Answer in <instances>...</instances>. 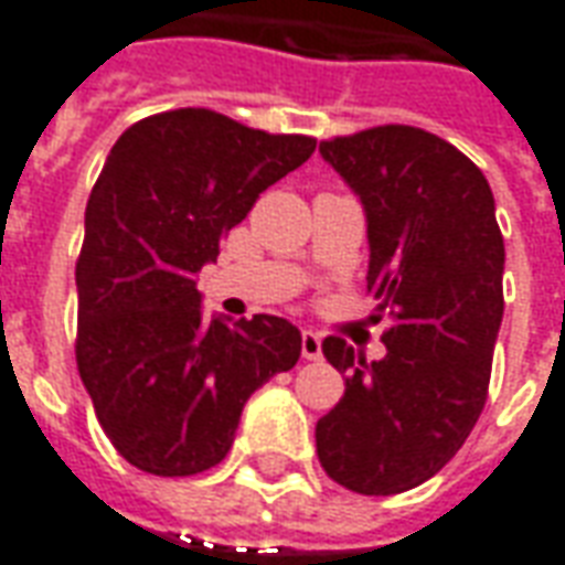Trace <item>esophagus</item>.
<instances>
[{
  "label": "esophagus",
  "mask_w": 565,
  "mask_h": 565,
  "mask_svg": "<svg viewBox=\"0 0 565 565\" xmlns=\"http://www.w3.org/2000/svg\"><path fill=\"white\" fill-rule=\"evenodd\" d=\"M302 356L320 360V335L315 330H302Z\"/></svg>",
  "instance_id": "esophagus-1"
}]
</instances>
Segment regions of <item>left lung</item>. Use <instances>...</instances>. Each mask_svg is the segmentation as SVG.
<instances>
[{"label": "left lung", "mask_w": 565, "mask_h": 565, "mask_svg": "<svg viewBox=\"0 0 565 565\" xmlns=\"http://www.w3.org/2000/svg\"><path fill=\"white\" fill-rule=\"evenodd\" d=\"M320 153L366 209V290L391 327L372 363L339 335L320 344L348 379L315 426L318 460L354 493L393 497L433 478L484 412L505 245L481 169L426 129L372 127Z\"/></svg>", "instance_id": "left-lung-1"}]
</instances>
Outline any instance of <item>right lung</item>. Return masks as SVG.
I'll list each match as a JSON object with an SVG mask.
<instances>
[{"label": "right lung", "instance_id": "1", "mask_svg": "<svg viewBox=\"0 0 565 565\" xmlns=\"http://www.w3.org/2000/svg\"><path fill=\"white\" fill-rule=\"evenodd\" d=\"M315 148L311 136L174 108L132 124L108 153L75 266V360L105 436L141 472L186 478L217 466L247 396L296 366L294 323L205 320L193 275Z\"/></svg>", "mask_w": 565, "mask_h": 565}]
</instances>
